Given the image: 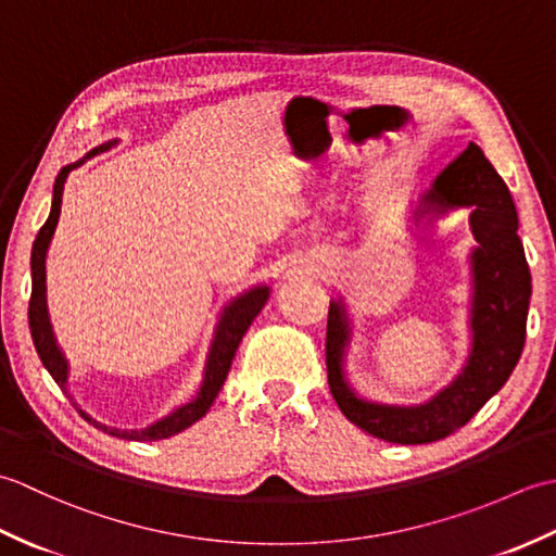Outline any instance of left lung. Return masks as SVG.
<instances>
[{
	"instance_id": "8db88e82",
	"label": "left lung",
	"mask_w": 556,
	"mask_h": 556,
	"mask_svg": "<svg viewBox=\"0 0 556 556\" xmlns=\"http://www.w3.org/2000/svg\"><path fill=\"white\" fill-rule=\"evenodd\" d=\"M468 207L470 233V349L460 372L422 404L399 406L363 399L346 377V353L353 323L344 299L329 301L327 377L341 413L372 437L394 444H428L476 416L509 380L526 344L530 269L518 239V215L504 179L476 143L444 167L418 198L413 222L434 219Z\"/></svg>"
}]
</instances>
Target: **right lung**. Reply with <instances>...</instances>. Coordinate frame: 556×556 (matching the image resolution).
<instances>
[{
  "label": "right lung",
  "mask_w": 556,
  "mask_h": 556,
  "mask_svg": "<svg viewBox=\"0 0 556 556\" xmlns=\"http://www.w3.org/2000/svg\"><path fill=\"white\" fill-rule=\"evenodd\" d=\"M112 143H104L96 150H90L86 157L66 164L62 172L56 174L54 181V193H52V210L50 217L42 224V229L38 231V239L33 243V253H30V275H33V291H30V303H28V323H30V334H33V344L42 365L54 377V382L64 389L68 394V361L64 356V351L59 349L54 329L50 323V311H47V285H45V260H47V248H50V241L56 229L59 222V212H62V193H64V184L66 176L80 167L83 162L90 160L92 155H100V152L110 150ZM269 287L267 285H257L253 289H245L239 296L231 299L227 305H224L219 313V320L215 325V334H212L210 349H207V358H205V368H203V382H200L198 392L191 401H186L179 408H174L167 416L155 420L148 428L140 430H119V428H110L92 416H88L86 410H80V416L88 422L96 425V428L110 432L112 437H122V440H138V442H157V440H167V437H174L184 432L186 428H191L195 420H200L210 410L212 401L217 399L219 389L227 380L231 361L236 356V349H239L243 334L248 332V327L257 317V313L265 308V303L269 299ZM71 396V394H68ZM78 406V404H76Z\"/></svg>",
  "instance_id": "add662e5"
}]
</instances>
